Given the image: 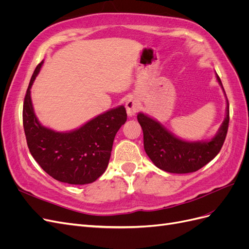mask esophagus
<instances>
[{"instance_id":"1","label":"esophagus","mask_w":249,"mask_h":249,"mask_svg":"<svg viewBox=\"0 0 249 249\" xmlns=\"http://www.w3.org/2000/svg\"><path fill=\"white\" fill-rule=\"evenodd\" d=\"M139 108V103L136 99H129L125 103V109H126V113H127V116L133 117L135 114H136V112L138 111Z\"/></svg>"}]
</instances>
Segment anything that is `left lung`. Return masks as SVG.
<instances>
[{
	"label": "left lung",
	"instance_id": "1",
	"mask_svg": "<svg viewBox=\"0 0 249 249\" xmlns=\"http://www.w3.org/2000/svg\"><path fill=\"white\" fill-rule=\"evenodd\" d=\"M216 79L224 92L217 73ZM137 119L143 131L145 153L156 166L170 173H189L205 166L220 152L229 129L230 107L227 99V113L223 123L215 136L206 141L179 139L144 113H138Z\"/></svg>",
	"mask_w": 249,
	"mask_h": 249
}]
</instances>
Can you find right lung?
Masks as SVG:
<instances>
[{"label":"right lung","mask_w":249,"mask_h":249,"mask_svg":"<svg viewBox=\"0 0 249 249\" xmlns=\"http://www.w3.org/2000/svg\"><path fill=\"white\" fill-rule=\"evenodd\" d=\"M43 61L34 71L26 92L22 124L34 160L49 176L71 185L93 183L106 170L113 141L125 122L124 106L108 110L70 132H56L42 125L31 101V87Z\"/></svg>","instance_id":"1"}]
</instances>
